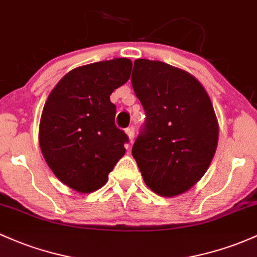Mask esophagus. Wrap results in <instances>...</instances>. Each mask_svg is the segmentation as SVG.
Here are the masks:
<instances>
[{
	"mask_svg": "<svg viewBox=\"0 0 257 257\" xmlns=\"http://www.w3.org/2000/svg\"><path fill=\"white\" fill-rule=\"evenodd\" d=\"M125 133L129 138V143H133L134 142V126H129V128H126Z\"/></svg>",
	"mask_w": 257,
	"mask_h": 257,
	"instance_id": "1",
	"label": "esophagus"
}]
</instances>
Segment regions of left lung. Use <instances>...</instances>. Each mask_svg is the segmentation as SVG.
<instances>
[{"label": "left lung", "instance_id": "left-lung-1", "mask_svg": "<svg viewBox=\"0 0 257 257\" xmlns=\"http://www.w3.org/2000/svg\"><path fill=\"white\" fill-rule=\"evenodd\" d=\"M132 85L146 122L132 155L145 184L161 196L185 193L206 173L218 143V122L206 90L185 70L135 60Z\"/></svg>", "mask_w": 257, "mask_h": 257}]
</instances>
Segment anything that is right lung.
I'll list each match as a JSON object with an SVG mask.
<instances>
[{
	"mask_svg": "<svg viewBox=\"0 0 257 257\" xmlns=\"http://www.w3.org/2000/svg\"><path fill=\"white\" fill-rule=\"evenodd\" d=\"M128 58L96 62L70 70L53 87L42 109L39 143L55 176L78 193L106 184L125 154L128 137L114 124V89L128 81Z\"/></svg>",
	"mask_w": 257,
	"mask_h": 257,
	"instance_id": "obj_1",
	"label": "right lung"
}]
</instances>
